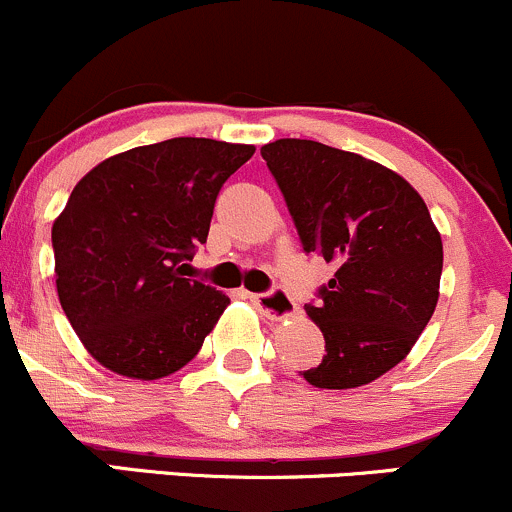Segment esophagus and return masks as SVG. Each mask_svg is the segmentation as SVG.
Masks as SVG:
<instances>
[{"label": "esophagus", "instance_id": "obj_1", "mask_svg": "<svg viewBox=\"0 0 512 512\" xmlns=\"http://www.w3.org/2000/svg\"><path fill=\"white\" fill-rule=\"evenodd\" d=\"M250 301L260 309V314H265L267 319L272 321L287 319V316H292L294 311V301L282 287H274L272 292H265V294H250Z\"/></svg>", "mask_w": 512, "mask_h": 512}]
</instances>
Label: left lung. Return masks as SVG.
Listing matches in <instances>:
<instances>
[{
	"mask_svg": "<svg viewBox=\"0 0 512 512\" xmlns=\"http://www.w3.org/2000/svg\"><path fill=\"white\" fill-rule=\"evenodd\" d=\"M304 252L336 272L306 314L326 355L304 380L326 390L368 385L395 368L439 299L441 235L427 203L383 164L311 139L262 147Z\"/></svg>",
	"mask_w": 512,
	"mask_h": 512,
	"instance_id": "1",
	"label": "left lung"
}]
</instances>
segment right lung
Segmentation results:
<instances>
[{"label":"right lung","instance_id":"right-lung-1","mask_svg":"<svg viewBox=\"0 0 512 512\" xmlns=\"http://www.w3.org/2000/svg\"><path fill=\"white\" fill-rule=\"evenodd\" d=\"M252 144L176 137L95 166L51 230L56 289L73 331L98 363L157 380L201 351L230 299L184 277L211 228L225 181Z\"/></svg>","mask_w":512,"mask_h":512}]
</instances>
